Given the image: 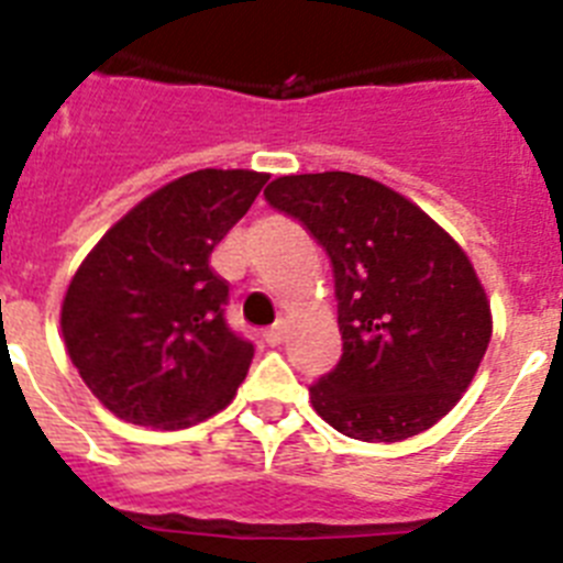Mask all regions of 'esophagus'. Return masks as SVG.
I'll use <instances>...</instances> for the list:
<instances>
[{"label":"esophagus","instance_id":"obj_1","mask_svg":"<svg viewBox=\"0 0 563 563\" xmlns=\"http://www.w3.org/2000/svg\"><path fill=\"white\" fill-rule=\"evenodd\" d=\"M265 341H267V346H278V343L285 341V324L271 327V330L265 332Z\"/></svg>","mask_w":563,"mask_h":563}]
</instances>
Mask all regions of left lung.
Masks as SVG:
<instances>
[{
    "mask_svg": "<svg viewBox=\"0 0 563 563\" xmlns=\"http://www.w3.org/2000/svg\"><path fill=\"white\" fill-rule=\"evenodd\" d=\"M265 200L310 231L335 278L343 355L310 386L312 409L363 442L431 429L490 343V305L465 251L415 202L361 174L278 177Z\"/></svg>",
    "mask_w": 563,
    "mask_h": 563,
    "instance_id": "1",
    "label": "left lung"
}]
</instances>
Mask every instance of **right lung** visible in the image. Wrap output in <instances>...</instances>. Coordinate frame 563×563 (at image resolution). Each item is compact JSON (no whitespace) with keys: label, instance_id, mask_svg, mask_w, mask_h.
Masks as SVG:
<instances>
[{"label":"right lung","instance_id":"add662e5","mask_svg":"<svg viewBox=\"0 0 563 563\" xmlns=\"http://www.w3.org/2000/svg\"><path fill=\"white\" fill-rule=\"evenodd\" d=\"M271 174L202 168L114 222L62 305L67 352L89 391L121 420L188 429L225 409L253 343L225 321L228 282L211 253Z\"/></svg>","mask_w":563,"mask_h":563}]
</instances>
